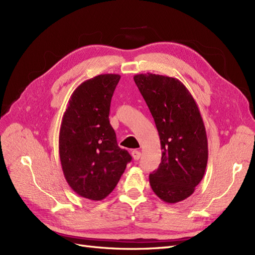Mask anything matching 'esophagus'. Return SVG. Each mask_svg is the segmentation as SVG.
I'll return each mask as SVG.
<instances>
[{"mask_svg":"<svg viewBox=\"0 0 255 255\" xmlns=\"http://www.w3.org/2000/svg\"><path fill=\"white\" fill-rule=\"evenodd\" d=\"M132 156H133V158L135 159V160H138L139 159V157H140V155H141V153L139 152V151H137V150H134V151H132Z\"/></svg>","mask_w":255,"mask_h":255,"instance_id":"esophagus-1","label":"esophagus"}]
</instances>
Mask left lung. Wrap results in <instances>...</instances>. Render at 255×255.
<instances>
[{
    "label": "left lung",
    "instance_id": "8db88e82",
    "mask_svg": "<svg viewBox=\"0 0 255 255\" xmlns=\"http://www.w3.org/2000/svg\"><path fill=\"white\" fill-rule=\"evenodd\" d=\"M134 81L155 121L161 163L150 173L155 195L167 203L194 194L204 175L208 149L205 127L198 105L177 79L158 74H136Z\"/></svg>",
    "mask_w": 255,
    "mask_h": 255
}]
</instances>
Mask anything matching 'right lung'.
<instances>
[{
    "mask_svg": "<svg viewBox=\"0 0 255 255\" xmlns=\"http://www.w3.org/2000/svg\"><path fill=\"white\" fill-rule=\"evenodd\" d=\"M119 74H100L83 82L69 100L59 130V157L74 192L92 201L109 196L132 156L119 148L110 109Z\"/></svg>",
    "mask_w": 255,
    "mask_h": 255,
    "instance_id": "1",
    "label": "right lung"
}]
</instances>
